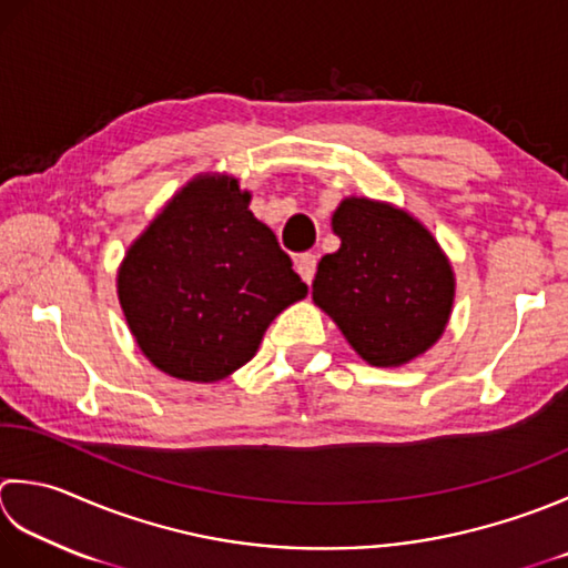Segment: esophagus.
Listing matches in <instances>:
<instances>
[{
	"mask_svg": "<svg viewBox=\"0 0 568 568\" xmlns=\"http://www.w3.org/2000/svg\"><path fill=\"white\" fill-rule=\"evenodd\" d=\"M295 268H297L300 277H303V281L310 285V283H313V277H315V271H317V255L315 253H303L295 261Z\"/></svg>",
	"mask_w": 568,
	"mask_h": 568,
	"instance_id": "1",
	"label": "esophagus"
}]
</instances>
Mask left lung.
Returning a JSON list of instances; mask_svg holds the SVG:
<instances>
[{"label": "left lung", "instance_id": "obj_1", "mask_svg": "<svg viewBox=\"0 0 568 568\" xmlns=\"http://www.w3.org/2000/svg\"><path fill=\"white\" fill-rule=\"evenodd\" d=\"M339 239L322 255L313 303L372 366H404L448 327L455 273L436 236L406 209L344 196L332 214Z\"/></svg>", "mask_w": 568, "mask_h": 568}]
</instances>
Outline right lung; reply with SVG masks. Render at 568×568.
Listing matches in <instances>:
<instances>
[{
    "label": "right lung",
    "mask_w": 568,
    "mask_h": 568,
    "mask_svg": "<svg viewBox=\"0 0 568 568\" xmlns=\"http://www.w3.org/2000/svg\"><path fill=\"white\" fill-rule=\"evenodd\" d=\"M248 204L236 176L196 174L120 263L118 300L132 337L174 379H226L253 359L271 322L307 295Z\"/></svg>",
    "instance_id": "1"
}]
</instances>
